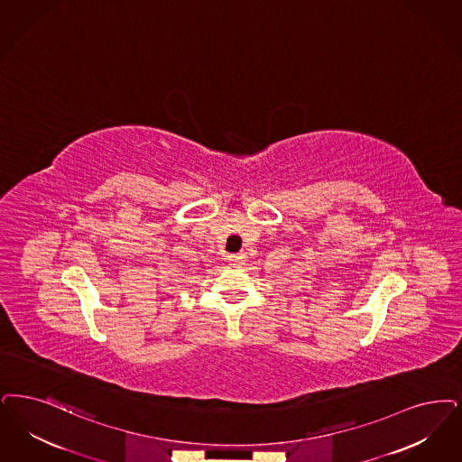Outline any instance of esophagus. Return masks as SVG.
<instances>
[{"instance_id": "1", "label": "esophagus", "mask_w": 462, "mask_h": 462, "mask_svg": "<svg viewBox=\"0 0 462 462\" xmlns=\"http://www.w3.org/2000/svg\"><path fill=\"white\" fill-rule=\"evenodd\" d=\"M245 261V256L242 254V253H239V254H232L230 256V263H234V264H242Z\"/></svg>"}]
</instances>
